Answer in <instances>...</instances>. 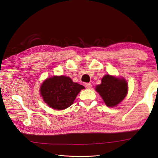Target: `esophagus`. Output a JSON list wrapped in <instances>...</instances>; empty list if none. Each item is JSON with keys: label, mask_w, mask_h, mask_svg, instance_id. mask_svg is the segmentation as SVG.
Masks as SVG:
<instances>
[{"label": "esophagus", "mask_w": 158, "mask_h": 158, "mask_svg": "<svg viewBox=\"0 0 158 158\" xmlns=\"http://www.w3.org/2000/svg\"><path fill=\"white\" fill-rule=\"evenodd\" d=\"M85 88H86L87 89L92 88V84H91L90 83H86L85 84Z\"/></svg>", "instance_id": "obj_1"}]
</instances>
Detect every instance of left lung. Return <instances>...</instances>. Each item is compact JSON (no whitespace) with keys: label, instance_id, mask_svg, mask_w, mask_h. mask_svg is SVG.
I'll return each mask as SVG.
<instances>
[{"label":"left lung","instance_id":"1","mask_svg":"<svg viewBox=\"0 0 158 158\" xmlns=\"http://www.w3.org/2000/svg\"><path fill=\"white\" fill-rule=\"evenodd\" d=\"M107 107H115L125 99L128 93V84L125 79L109 74L105 75L101 84L95 88Z\"/></svg>","mask_w":158,"mask_h":158}]
</instances>
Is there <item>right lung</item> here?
Masks as SVG:
<instances>
[{
  "mask_svg": "<svg viewBox=\"0 0 158 158\" xmlns=\"http://www.w3.org/2000/svg\"><path fill=\"white\" fill-rule=\"evenodd\" d=\"M83 85L73 82L69 77L55 76L46 79L40 88L44 102L52 109L63 110L73 105Z\"/></svg>",
  "mask_w": 158,
  "mask_h": 158,
  "instance_id": "right-lung-1",
  "label": "right lung"
}]
</instances>
